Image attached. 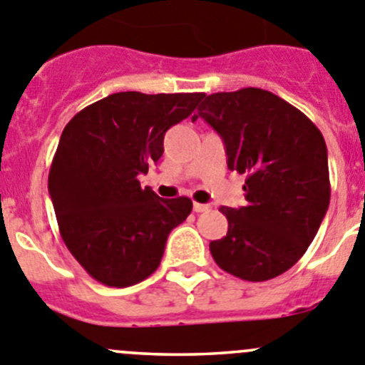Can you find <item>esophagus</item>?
I'll use <instances>...</instances> for the list:
<instances>
[{"label":"esophagus","instance_id":"1","mask_svg":"<svg viewBox=\"0 0 365 365\" xmlns=\"http://www.w3.org/2000/svg\"><path fill=\"white\" fill-rule=\"evenodd\" d=\"M207 210H210V206H207V204H199V202L193 204V211H195V213H204V211H207Z\"/></svg>","mask_w":365,"mask_h":365}]
</instances>
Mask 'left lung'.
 <instances>
[{
	"label": "left lung",
	"instance_id": "left-lung-1",
	"mask_svg": "<svg viewBox=\"0 0 365 365\" xmlns=\"http://www.w3.org/2000/svg\"><path fill=\"white\" fill-rule=\"evenodd\" d=\"M197 118L222 138L227 168L247 175V204L220 207L229 227L210 244L211 256L245 281L287 272L307 252L329 206L321 130L299 109L258 88L206 96Z\"/></svg>",
	"mask_w": 365,
	"mask_h": 365
}]
</instances>
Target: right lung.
I'll return each instance as SVG.
<instances>
[{"label": "right lung", "mask_w": 365, "mask_h": 365, "mask_svg": "<svg viewBox=\"0 0 365 365\" xmlns=\"http://www.w3.org/2000/svg\"><path fill=\"white\" fill-rule=\"evenodd\" d=\"M202 98L114 93L62 130L48 192L66 247L100 283L123 289L147 279L161 263L170 231L192 213L188 197L161 199L138 179L163 155L166 130Z\"/></svg>", "instance_id": "obj_1"}]
</instances>
